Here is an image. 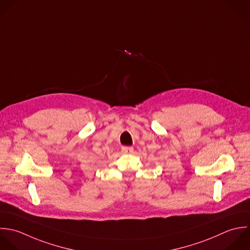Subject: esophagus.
Here are the masks:
<instances>
[{
    "mask_svg": "<svg viewBox=\"0 0 250 250\" xmlns=\"http://www.w3.org/2000/svg\"><path fill=\"white\" fill-rule=\"evenodd\" d=\"M122 152L124 154H129V153L133 152V148L132 147H128V146H124V147H122Z\"/></svg>",
    "mask_w": 250,
    "mask_h": 250,
    "instance_id": "34e87169",
    "label": "esophagus"
}]
</instances>
